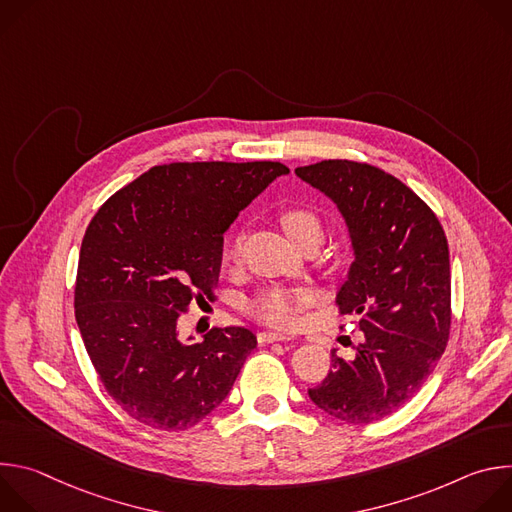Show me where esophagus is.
<instances>
[{
  "mask_svg": "<svg viewBox=\"0 0 512 512\" xmlns=\"http://www.w3.org/2000/svg\"><path fill=\"white\" fill-rule=\"evenodd\" d=\"M257 340L261 344H269V342H281V340H294V336L281 334V332H261V334H257Z\"/></svg>",
  "mask_w": 512,
  "mask_h": 512,
  "instance_id": "34e87169",
  "label": "esophagus"
}]
</instances>
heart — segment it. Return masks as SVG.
Returning a JSON list of instances; mask_svg holds the SVG:
<instances>
[{
	"instance_id": "1",
	"label": "heart",
	"mask_w": 512,
	"mask_h": 512,
	"mask_svg": "<svg viewBox=\"0 0 512 512\" xmlns=\"http://www.w3.org/2000/svg\"><path fill=\"white\" fill-rule=\"evenodd\" d=\"M279 225L283 233L289 237V241L294 243L298 249L308 245V243H322L324 239V225L320 221V216L308 208H285L279 214ZM239 245H235L233 255L237 257ZM310 302L306 294H294V291H283V289H273L267 291V294L259 296L251 304V314L271 326H294L300 318L302 308Z\"/></svg>"
}]
</instances>
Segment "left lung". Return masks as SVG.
<instances>
[{"instance_id":"8db88e82","label":"left lung","mask_w":512,"mask_h":512,"mask_svg":"<svg viewBox=\"0 0 512 512\" xmlns=\"http://www.w3.org/2000/svg\"><path fill=\"white\" fill-rule=\"evenodd\" d=\"M342 214L352 263L336 302L358 316L364 340L352 360L332 350L310 399L346 423L403 407L427 381L450 336V249L431 208L401 180L348 160L296 168Z\"/></svg>"}]
</instances>
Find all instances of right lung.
<instances>
[{
  "instance_id": "add662e5",
  "label": "right lung",
  "mask_w": 512,
  "mask_h": 512,
  "mask_svg": "<svg viewBox=\"0 0 512 512\" xmlns=\"http://www.w3.org/2000/svg\"><path fill=\"white\" fill-rule=\"evenodd\" d=\"M285 174L279 162L156 166L93 216L75 316L103 387L135 421L180 431L227 399L255 334L229 326L182 340L178 320L194 298L212 300L223 235Z\"/></svg>"
}]
</instances>
